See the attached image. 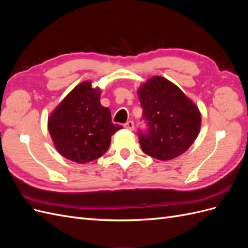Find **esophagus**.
I'll list each match as a JSON object with an SVG mask.
<instances>
[{
	"label": "esophagus",
	"instance_id": "obj_1",
	"mask_svg": "<svg viewBox=\"0 0 248 248\" xmlns=\"http://www.w3.org/2000/svg\"><path fill=\"white\" fill-rule=\"evenodd\" d=\"M124 127L126 129H128V130H133V128H134V123L132 122V121H128V122H126L125 124H124Z\"/></svg>",
	"mask_w": 248,
	"mask_h": 248
}]
</instances>
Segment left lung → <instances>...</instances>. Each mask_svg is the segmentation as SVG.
Returning a JSON list of instances; mask_svg holds the SVG:
<instances>
[{
	"label": "left lung",
	"mask_w": 248,
	"mask_h": 248,
	"mask_svg": "<svg viewBox=\"0 0 248 248\" xmlns=\"http://www.w3.org/2000/svg\"><path fill=\"white\" fill-rule=\"evenodd\" d=\"M145 129H139L142 152L158 160L183 154L197 139L201 114L191 100L170 80L154 77L139 91Z\"/></svg>",
	"instance_id": "left-lung-1"
}]
</instances>
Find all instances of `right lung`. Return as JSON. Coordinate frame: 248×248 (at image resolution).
Returning <instances> with one entry per match:
<instances>
[{"mask_svg": "<svg viewBox=\"0 0 248 248\" xmlns=\"http://www.w3.org/2000/svg\"><path fill=\"white\" fill-rule=\"evenodd\" d=\"M100 92L85 81L74 88L48 119V130L59 153L78 163L99 158L110 138L123 127L111 122L108 108L100 104Z\"/></svg>", "mask_w": 248, "mask_h": 248, "instance_id": "add662e5", "label": "right lung"}]
</instances>
